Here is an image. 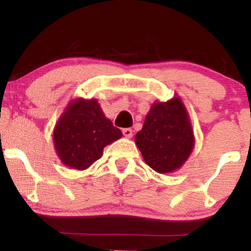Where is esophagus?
Masks as SVG:
<instances>
[{"mask_svg":"<svg viewBox=\"0 0 251 251\" xmlns=\"http://www.w3.org/2000/svg\"><path fill=\"white\" fill-rule=\"evenodd\" d=\"M123 134L125 135L126 138H131L132 134H133V132H132L131 128H124L123 129Z\"/></svg>","mask_w":251,"mask_h":251,"instance_id":"34e87169","label":"esophagus"}]
</instances>
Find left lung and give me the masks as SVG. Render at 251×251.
<instances>
[{
    "label": "left lung",
    "mask_w": 251,
    "mask_h": 251,
    "mask_svg": "<svg viewBox=\"0 0 251 251\" xmlns=\"http://www.w3.org/2000/svg\"><path fill=\"white\" fill-rule=\"evenodd\" d=\"M194 132L179 98L155 102L135 134V144L150 168L159 174L179 169L194 149Z\"/></svg>",
    "instance_id": "left-lung-1"
}]
</instances>
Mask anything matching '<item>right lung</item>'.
Instances as JSON below:
<instances>
[{
	"label": "right lung",
	"mask_w": 251,
	"mask_h": 251,
	"mask_svg": "<svg viewBox=\"0 0 251 251\" xmlns=\"http://www.w3.org/2000/svg\"><path fill=\"white\" fill-rule=\"evenodd\" d=\"M57 155L70 168L85 170L101 157L103 148L122 137L97 100L71 102L54 129Z\"/></svg>",
	"instance_id": "1"
}]
</instances>
